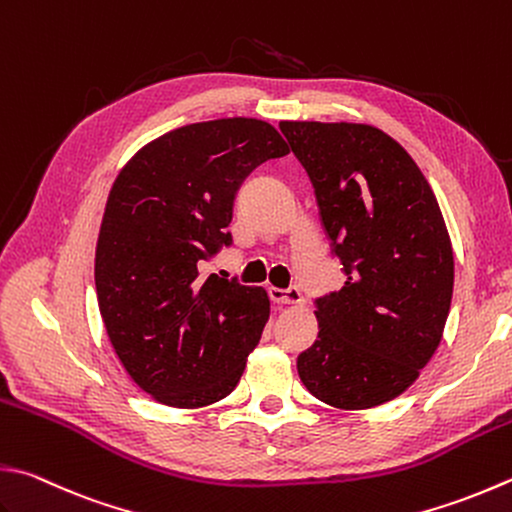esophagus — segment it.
Returning a JSON list of instances; mask_svg holds the SVG:
<instances>
[{
	"label": "esophagus",
	"mask_w": 512,
	"mask_h": 512,
	"mask_svg": "<svg viewBox=\"0 0 512 512\" xmlns=\"http://www.w3.org/2000/svg\"><path fill=\"white\" fill-rule=\"evenodd\" d=\"M269 298H272V301L278 303V305H298V303H303V294H301V289H298L296 285L287 287V289L269 287Z\"/></svg>",
	"instance_id": "obj_1"
}]
</instances>
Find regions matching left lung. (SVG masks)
Segmentation results:
<instances>
[{"label":"left lung","instance_id":"left-lung-1","mask_svg":"<svg viewBox=\"0 0 512 512\" xmlns=\"http://www.w3.org/2000/svg\"><path fill=\"white\" fill-rule=\"evenodd\" d=\"M281 131L347 278L314 301L318 341L298 354V376L327 406H381L417 381L450 312L455 263L439 202L408 151L368 124Z\"/></svg>","mask_w":512,"mask_h":512}]
</instances>
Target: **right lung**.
I'll return each instance as SVG.
<instances>
[{
    "mask_svg": "<svg viewBox=\"0 0 512 512\" xmlns=\"http://www.w3.org/2000/svg\"><path fill=\"white\" fill-rule=\"evenodd\" d=\"M289 153L272 124H187L136 153L106 200L95 289L124 370L171 408L236 388L269 318L263 287L200 274L234 238V200L258 165Z\"/></svg>",
    "mask_w": 512,
    "mask_h": 512,
    "instance_id": "right-lung-1",
    "label": "right lung"
}]
</instances>
